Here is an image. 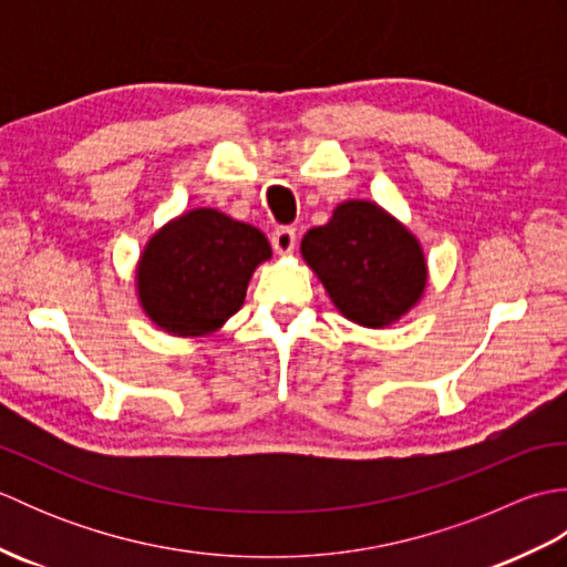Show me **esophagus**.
Masks as SVG:
<instances>
[{
  "label": "esophagus",
  "mask_w": 567,
  "mask_h": 567,
  "mask_svg": "<svg viewBox=\"0 0 567 567\" xmlns=\"http://www.w3.org/2000/svg\"><path fill=\"white\" fill-rule=\"evenodd\" d=\"M270 240H272V248L285 256V252L295 250L297 234H295V228H290V226H280V228H275Z\"/></svg>",
  "instance_id": "esophagus-1"
}]
</instances>
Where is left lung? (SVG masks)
Segmentation results:
<instances>
[{
    "instance_id": "obj_1",
    "label": "left lung",
    "mask_w": 567,
    "mask_h": 567,
    "mask_svg": "<svg viewBox=\"0 0 567 567\" xmlns=\"http://www.w3.org/2000/svg\"><path fill=\"white\" fill-rule=\"evenodd\" d=\"M302 256L341 315L363 327L396 321L426 285L416 238L372 202H346L329 224L309 228Z\"/></svg>"
}]
</instances>
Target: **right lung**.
<instances>
[{
	"label": "right lung",
	"mask_w": 567,
	"mask_h": 567,
	"mask_svg": "<svg viewBox=\"0 0 567 567\" xmlns=\"http://www.w3.org/2000/svg\"><path fill=\"white\" fill-rule=\"evenodd\" d=\"M270 244L256 226L197 209L155 234L138 265L146 315L177 336H202L236 315Z\"/></svg>",
	"instance_id": "add662e5"
}]
</instances>
